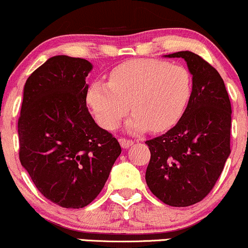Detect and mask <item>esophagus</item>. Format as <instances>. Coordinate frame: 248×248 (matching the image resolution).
I'll return each mask as SVG.
<instances>
[{
  "label": "esophagus",
  "instance_id": "1",
  "mask_svg": "<svg viewBox=\"0 0 248 248\" xmlns=\"http://www.w3.org/2000/svg\"><path fill=\"white\" fill-rule=\"evenodd\" d=\"M119 141H120L121 147L124 148V149H126V148H129L134 143L133 140H129V139H126V138H122Z\"/></svg>",
  "mask_w": 248,
  "mask_h": 248
}]
</instances>
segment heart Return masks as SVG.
Instances as JSON below:
<instances>
[{"instance_id":"heart-1","label":"heart","mask_w":248,"mask_h":248,"mask_svg":"<svg viewBox=\"0 0 248 248\" xmlns=\"http://www.w3.org/2000/svg\"><path fill=\"white\" fill-rule=\"evenodd\" d=\"M191 95V77L181 65L157 59H133L109 72L108 82L93 81L86 101L102 128L112 130L127 114L130 132H163L177 124Z\"/></svg>"}]
</instances>
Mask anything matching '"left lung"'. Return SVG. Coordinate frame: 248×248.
<instances>
[{"label": "left lung", "instance_id": "8db88e82", "mask_svg": "<svg viewBox=\"0 0 248 248\" xmlns=\"http://www.w3.org/2000/svg\"><path fill=\"white\" fill-rule=\"evenodd\" d=\"M167 57L184 58L192 92L177 124L146 141V182L164 204L186 207L203 201L223 171L231 153L232 109L223 78L205 59L190 51Z\"/></svg>", "mask_w": 248, "mask_h": 248}]
</instances>
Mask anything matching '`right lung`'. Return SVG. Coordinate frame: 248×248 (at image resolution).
<instances>
[{
  "mask_svg": "<svg viewBox=\"0 0 248 248\" xmlns=\"http://www.w3.org/2000/svg\"><path fill=\"white\" fill-rule=\"evenodd\" d=\"M91 70L82 58L45 62L25 82L17 124L22 166L45 198L66 209L94 201L121 154L118 140L86 107Z\"/></svg>",
  "mask_w": 248,
  "mask_h": 248,
  "instance_id": "add662e5",
  "label": "right lung"
}]
</instances>
